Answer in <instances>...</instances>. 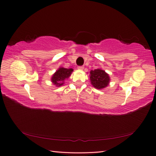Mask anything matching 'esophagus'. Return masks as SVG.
I'll return each mask as SVG.
<instances>
[{
    "instance_id": "1",
    "label": "esophagus",
    "mask_w": 156,
    "mask_h": 156,
    "mask_svg": "<svg viewBox=\"0 0 156 156\" xmlns=\"http://www.w3.org/2000/svg\"><path fill=\"white\" fill-rule=\"evenodd\" d=\"M77 69H79V70H83V69H84V66H78L77 67Z\"/></svg>"
}]
</instances>
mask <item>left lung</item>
<instances>
[{"instance_id": "left-lung-1", "label": "left lung", "mask_w": 156, "mask_h": 156, "mask_svg": "<svg viewBox=\"0 0 156 156\" xmlns=\"http://www.w3.org/2000/svg\"><path fill=\"white\" fill-rule=\"evenodd\" d=\"M90 79L91 84L98 90L107 87L110 83V77L107 73L101 69L91 70L90 72Z\"/></svg>"}]
</instances>
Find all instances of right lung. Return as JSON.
I'll return each instance as SVG.
<instances>
[{"instance_id": "right-lung-1", "label": "right lung", "mask_w": 156, "mask_h": 156, "mask_svg": "<svg viewBox=\"0 0 156 156\" xmlns=\"http://www.w3.org/2000/svg\"><path fill=\"white\" fill-rule=\"evenodd\" d=\"M73 71V69H66L62 66L59 67V69L52 75L51 81L56 87L63 86L64 81L69 78Z\"/></svg>"}]
</instances>
